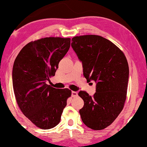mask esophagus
<instances>
[{
    "instance_id": "1",
    "label": "esophagus",
    "mask_w": 147,
    "mask_h": 147,
    "mask_svg": "<svg viewBox=\"0 0 147 147\" xmlns=\"http://www.w3.org/2000/svg\"><path fill=\"white\" fill-rule=\"evenodd\" d=\"M72 96H73V98L78 96V92H75V91L72 92Z\"/></svg>"
}]
</instances>
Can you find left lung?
Returning a JSON list of instances; mask_svg holds the SVG:
<instances>
[{
  "label": "left lung",
  "mask_w": 147,
  "mask_h": 147,
  "mask_svg": "<svg viewBox=\"0 0 147 147\" xmlns=\"http://www.w3.org/2000/svg\"><path fill=\"white\" fill-rule=\"evenodd\" d=\"M71 46L82 61L87 81L96 82L92 96L80 91L84 106L79 113L88 127L102 130L121 113L127 97L129 65L125 55L108 39L96 35L75 36Z\"/></svg>",
  "instance_id": "1"
}]
</instances>
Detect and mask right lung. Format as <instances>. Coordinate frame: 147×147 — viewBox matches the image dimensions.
Listing matches in <instances>:
<instances>
[{"label": "right lung", "mask_w": 147, "mask_h": 147, "mask_svg": "<svg viewBox=\"0 0 147 147\" xmlns=\"http://www.w3.org/2000/svg\"><path fill=\"white\" fill-rule=\"evenodd\" d=\"M71 45V39L49 37L31 41L18 55L12 70L13 89L20 109L35 125L49 129L61 121L68 88L47 84Z\"/></svg>", "instance_id": "add662e5"}]
</instances>
